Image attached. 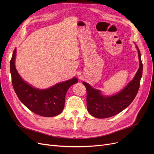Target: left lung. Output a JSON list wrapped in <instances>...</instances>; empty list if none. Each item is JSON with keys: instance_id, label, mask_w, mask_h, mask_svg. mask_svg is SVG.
<instances>
[{"instance_id": "1", "label": "left lung", "mask_w": 154, "mask_h": 154, "mask_svg": "<svg viewBox=\"0 0 154 154\" xmlns=\"http://www.w3.org/2000/svg\"><path fill=\"white\" fill-rule=\"evenodd\" d=\"M135 47L138 52L139 69L133 79L120 92L114 95H106L89 84L82 82L87 89V110L92 116L105 119L116 116L126 109L135 99L139 88L143 70L140 52L136 45Z\"/></svg>"}]
</instances>
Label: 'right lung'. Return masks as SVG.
Returning <instances> with one entry per match:
<instances>
[{
	"mask_svg": "<svg viewBox=\"0 0 154 154\" xmlns=\"http://www.w3.org/2000/svg\"><path fill=\"white\" fill-rule=\"evenodd\" d=\"M16 48L10 61L11 74L14 89L22 103L35 114L44 117L58 116L64 108L66 95L69 88L78 82L76 77L40 89L25 81L15 67Z\"/></svg>",
	"mask_w": 154,
	"mask_h": 154,
	"instance_id": "right-lung-1",
	"label": "right lung"
}]
</instances>
